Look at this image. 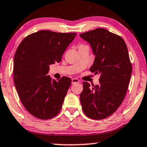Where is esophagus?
Masks as SVG:
<instances>
[{"mask_svg":"<svg viewBox=\"0 0 147 147\" xmlns=\"http://www.w3.org/2000/svg\"><path fill=\"white\" fill-rule=\"evenodd\" d=\"M79 80L78 79H75V78L72 79V84H75V83H79Z\"/></svg>","mask_w":147,"mask_h":147,"instance_id":"esophagus-1","label":"esophagus"}]
</instances>
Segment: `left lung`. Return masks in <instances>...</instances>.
<instances>
[{
	"instance_id": "left-lung-1",
	"label": "left lung",
	"mask_w": 147,
	"mask_h": 147,
	"mask_svg": "<svg viewBox=\"0 0 147 147\" xmlns=\"http://www.w3.org/2000/svg\"><path fill=\"white\" fill-rule=\"evenodd\" d=\"M90 44L95 59L90 71L100 74L99 85L84 81L80 101L84 114L93 120L107 118L116 112L126 95L132 72L126 44L120 35L98 28L81 33Z\"/></svg>"
}]
</instances>
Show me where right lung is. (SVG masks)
<instances>
[{
    "mask_svg": "<svg viewBox=\"0 0 147 147\" xmlns=\"http://www.w3.org/2000/svg\"><path fill=\"white\" fill-rule=\"evenodd\" d=\"M76 33L42 30L20 42L13 59V80L23 106L32 116L47 120L59 114L72 80L47 75L49 66L59 62Z\"/></svg>",
    "mask_w": 147,
    "mask_h": 147,
    "instance_id": "obj_1",
    "label": "right lung"
}]
</instances>
